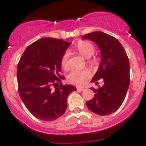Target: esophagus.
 <instances>
[{
  "instance_id": "esophagus-1",
  "label": "esophagus",
  "mask_w": 146,
  "mask_h": 146,
  "mask_svg": "<svg viewBox=\"0 0 146 146\" xmlns=\"http://www.w3.org/2000/svg\"><path fill=\"white\" fill-rule=\"evenodd\" d=\"M76 89L78 90V91H80V92H82L84 90V88H82V87H79V86H78V87H76Z\"/></svg>"
}]
</instances>
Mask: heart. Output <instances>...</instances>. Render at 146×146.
<instances>
[{
  "instance_id": "1",
  "label": "heart",
  "mask_w": 146,
  "mask_h": 146,
  "mask_svg": "<svg viewBox=\"0 0 146 146\" xmlns=\"http://www.w3.org/2000/svg\"><path fill=\"white\" fill-rule=\"evenodd\" d=\"M76 50L78 51L83 57L85 58H89L94 54L95 52L94 46L91 42L87 40H80L76 45ZM92 66L97 65L98 61L96 59H91L88 60ZM61 65L64 69H68L69 66V53L65 52L61 60ZM91 76V73L87 69L84 70H73L68 76V81L70 84L78 86H82L86 82Z\"/></svg>"
}]
</instances>
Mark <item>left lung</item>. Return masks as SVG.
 <instances>
[{"label": "left lung", "mask_w": 146, "mask_h": 146, "mask_svg": "<svg viewBox=\"0 0 146 146\" xmlns=\"http://www.w3.org/2000/svg\"><path fill=\"white\" fill-rule=\"evenodd\" d=\"M82 39L94 41L101 52V62L92 82L104 84L91 88L94 98L86 102L92 112L100 115H109L117 111L125 99L129 86V62L120 42L112 35L97 31L83 35Z\"/></svg>", "instance_id": "8db88e82"}]
</instances>
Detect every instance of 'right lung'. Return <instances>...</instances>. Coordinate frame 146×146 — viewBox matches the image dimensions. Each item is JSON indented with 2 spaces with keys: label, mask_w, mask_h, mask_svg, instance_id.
Listing matches in <instances>:
<instances>
[{
  "label": "right lung",
  "mask_w": 146,
  "mask_h": 146,
  "mask_svg": "<svg viewBox=\"0 0 146 146\" xmlns=\"http://www.w3.org/2000/svg\"><path fill=\"white\" fill-rule=\"evenodd\" d=\"M70 44L62 39L43 38L29 45L19 61V96L31 114L40 120L50 121L63 115L68 96L76 90L71 85H62L65 77L60 74L62 57Z\"/></svg>",
  "instance_id": "right-lung-1"
}]
</instances>
